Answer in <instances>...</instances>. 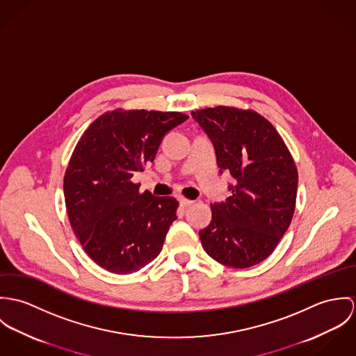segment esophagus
Listing matches in <instances>:
<instances>
[{"label":"esophagus","instance_id":"obj_1","mask_svg":"<svg viewBox=\"0 0 356 356\" xmlns=\"http://www.w3.org/2000/svg\"><path fill=\"white\" fill-rule=\"evenodd\" d=\"M179 202H180L181 207H190V206L194 204V200H190V199H186V197H180Z\"/></svg>","mask_w":356,"mask_h":356}]
</instances>
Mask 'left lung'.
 I'll return each mask as SVG.
<instances>
[{
  "instance_id": "8db88e82",
  "label": "left lung",
  "mask_w": 356,
  "mask_h": 356,
  "mask_svg": "<svg viewBox=\"0 0 356 356\" xmlns=\"http://www.w3.org/2000/svg\"><path fill=\"white\" fill-rule=\"evenodd\" d=\"M211 140L220 173L235 184L227 202L211 203V222L199 237L217 262L244 269L265 261L288 229L298 170L276 128L251 111L229 106L191 113Z\"/></svg>"
}]
</instances>
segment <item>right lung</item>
<instances>
[{
  "mask_svg": "<svg viewBox=\"0 0 356 356\" xmlns=\"http://www.w3.org/2000/svg\"><path fill=\"white\" fill-rule=\"evenodd\" d=\"M188 119L179 112L113 111L80 138L64 177L71 227L102 269L129 275L157 258L179 202L139 194L136 172L153 162L163 136Z\"/></svg>",
  "mask_w": 356,
  "mask_h": 356,
  "instance_id": "right-lung-1",
  "label": "right lung"
}]
</instances>
